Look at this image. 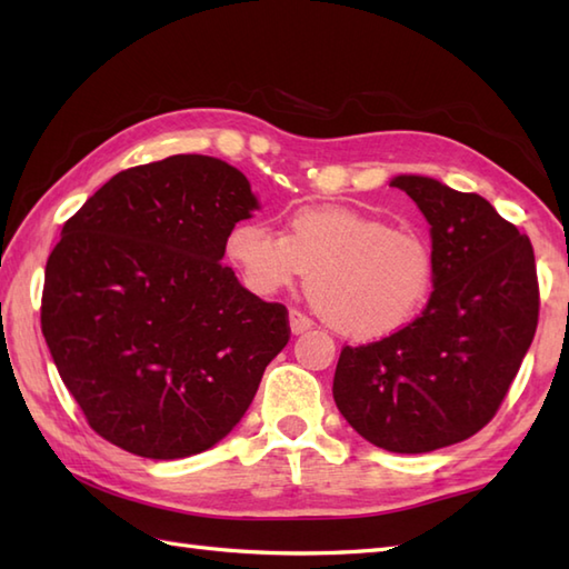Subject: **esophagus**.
<instances>
[{
    "label": "esophagus",
    "mask_w": 569,
    "mask_h": 569,
    "mask_svg": "<svg viewBox=\"0 0 569 569\" xmlns=\"http://www.w3.org/2000/svg\"><path fill=\"white\" fill-rule=\"evenodd\" d=\"M288 325H291V332L293 335H303V332H308L312 328V320L306 318L303 312L291 310V316H288Z\"/></svg>",
    "instance_id": "34e87169"
}]
</instances>
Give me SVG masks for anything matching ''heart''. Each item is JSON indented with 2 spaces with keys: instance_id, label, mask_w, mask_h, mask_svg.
Instances as JSON below:
<instances>
[{
  "instance_id": "1",
  "label": "heart",
  "mask_w": 569,
  "mask_h": 569,
  "mask_svg": "<svg viewBox=\"0 0 569 569\" xmlns=\"http://www.w3.org/2000/svg\"><path fill=\"white\" fill-rule=\"evenodd\" d=\"M224 257L249 291L271 296L308 273V296L335 332L379 340L416 318L432 286V251L413 229L352 208H303L286 237L237 222Z\"/></svg>"
}]
</instances>
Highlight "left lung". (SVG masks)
Returning a JSON list of instances; mask_svg holds the SVG:
<instances>
[{
	"instance_id": "1",
	"label": "left lung",
	"mask_w": 569,
	"mask_h": 569,
	"mask_svg": "<svg viewBox=\"0 0 569 569\" xmlns=\"http://www.w3.org/2000/svg\"><path fill=\"white\" fill-rule=\"evenodd\" d=\"M430 224L426 310L379 342L345 347L332 396L361 438L420 455L462 442L497 413L538 328L530 239L477 192L396 176Z\"/></svg>"
}]
</instances>
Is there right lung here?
<instances>
[{
    "label": "right lung",
    "instance_id": "right-lung-1",
    "mask_svg": "<svg viewBox=\"0 0 569 569\" xmlns=\"http://www.w3.org/2000/svg\"><path fill=\"white\" fill-rule=\"evenodd\" d=\"M259 210L247 176L180 153L129 168L70 217L46 263L41 330L90 428L122 450L180 459L247 413L291 337L220 263Z\"/></svg>",
    "mask_w": 569,
    "mask_h": 569
}]
</instances>
